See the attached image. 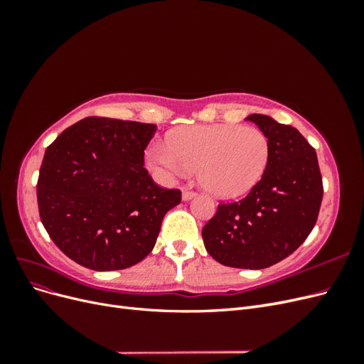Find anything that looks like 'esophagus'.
Segmentation results:
<instances>
[{
    "mask_svg": "<svg viewBox=\"0 0 364 364\" xmlns=\"http://www.w3.org/2000/svg\"><path fill=\"white\" fill-rule=\"evenodd\" d=\"M196 196V193L194 191H191V190H183L182 191V200H191L193 199V197Z\"/></svg>",
    "mask_w": 364,
    "mask_h": 364,
    "instance_id": "34e87169",
    "label": "esophagus"
}]
</instances>
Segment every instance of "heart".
<instances>
[{
	"mask_svg": "<svg viewBox=\"0 0 364 364\" xmlns=\"http://www.w3.org/2000/svg\"><path fill=\"white\" fill-rule=\"evenodd\" d=\"M270 158L269 138L257 127L232 124L176 130L167 146L146 151L149 167L162 178L199 170L202 188L218 199L247 194L264 176Z\"/></svg>",
	"mask_w": 364,
	"mask_h": 364,
	"instance_id": "heart-1",
	"label": "heart"
}]
</instances>
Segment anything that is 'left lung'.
Segmentation results:
<instances>
[{
  "label": "left lung",
  "instance_id": "left-lung-1",
  "mask_svg": "<svg viewBox=\"0 0 364 364\" xmlns=\"http://www.w3.org/2000/svg\"><path fill=\"white\" fill-rule=\"evenodd\" d=\"M246 119L269 138L267 168L245 199L218 205L202 237L223 266L258 270L287 258L310 235L323 185L316 151L299 130L261 114Z\"/></svg>",
  "mask_w": 364,
  "mask_h": 364
}]
</instances>
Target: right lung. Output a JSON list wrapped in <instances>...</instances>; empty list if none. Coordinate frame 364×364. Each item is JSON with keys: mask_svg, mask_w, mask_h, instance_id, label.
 I'll use <instances>...</instances> for the list:
<instances>
[{"mask_svg": "<svg viewBox=\"0 0 364 364\" xmlns=\"http://www.w3.org/2000/svg\"><path fill=\"white\" fill-rule=\"evenodd\" d=\"M155 124L87 117L48 146L38 179L41 222L65 255L98 272L121 270L155 247L179 190L144 168Z\"/></svg>", "mask_w": 364, "mask_h": 364, "instance_id": "obj_1", "label": "right lung"}]
</instances>
